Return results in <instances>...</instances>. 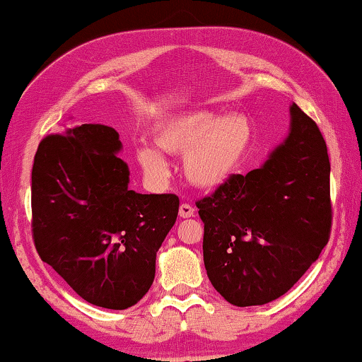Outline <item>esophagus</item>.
Masks as SVG:
<instances>
[{
    "instance_id": "34e87169",
    "label": "esophagus",
    "mask_w": 362,
    "mask_h": 362,
    "mask_svg": "<svg viewBox=\"0 0 362 362\" xmlns=\"http://www.w3.org/2000/svg\"><path fill=\"white\" fill-rule=\"evenodd\" d=\"M194 212H196V210H194L192 205H189V204H181L180 205V216H181V218H189V216L194 215Z\"/></svg>"
}]
</instances>
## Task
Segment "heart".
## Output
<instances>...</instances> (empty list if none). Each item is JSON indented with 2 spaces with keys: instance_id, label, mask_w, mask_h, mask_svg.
Listing matches in <instances>:
<instances>
[{
  "instance_id": "b5f03b06",
  "label": "heart",
  "mask_w": 362,
  "mask_h": 362,
  "mask_svg": "<svg viewBox=\"0 0 362 362\" xmlns=\"http://www.w3.org/2000/svg\"><path fill=\"white\" fill-rule=\"evenodd\" d=\"M150 137L156 148L142 146L136 158L144 173L165 181L170 165L163 157L185 155L182 170L194 186L215 189L230 180L246 155L252 127L241 113L220 116L210 110H189L173 113L153 124Z\"/></svg>"
}]
</instances>
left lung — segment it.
Wrapping results in <instances>:
<instances>
[{
    "label": "left lung",
    "instance_id": "obj_1",
    "mask_svg": "<svg viewBox=\"0 0 362 362\" xmlns=\"http://www.w3.org/2000/svg\"><path fill=\"white\" fill-rule=\"evenodd\" d=\"M290 134L246 176L196 202L209 280L238 308L280 298L313 265L332 226L330 160L319 127L290 107Z\"/></svg>",
    "mask_w": 362,
    "mask_h": 362
}]
</instances>
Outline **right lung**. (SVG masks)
I'll use <instances>...</instances> for the list:
<instances>
[{
    "mask_svg": "<svg viewBox=\"0 0 362 362\" xmlns=\"http://www.w3.org/2000/svg\"><path fill=\"white\" fill-rule=\"evenodd\" d=\"M119 134L81 124L49 134L32 168L37 252L82 299L123 310L146 296L157 251L173 228L175 194H139L118 155Z\"/></svg>",
    "mask_w": 362,
    "mask_h": 362,
    "instance_id": "1",
    "label": "right lung"
}]
</instances>
